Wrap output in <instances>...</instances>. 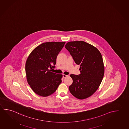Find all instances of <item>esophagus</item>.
Instances as JSON below:
<instances>
[{"instance_id":"1","label":"esophagus","mask_w":129,"mask_h":129,"mask_svg":"<svg viewBox=\"0 0 129 129\" xmlns=\"http://www.w3.org/2000/svg\"><path fill=\"white\" fill-rule=\"evenodd\" d=\"M67 76H68V75H66L63 74V75H62L63 78H65V77H66Z\"/></svg>"}]
</instances>
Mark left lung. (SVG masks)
<instances>
[{
  "instance_id": "8db88e82",
  "label": "left lung",
  "mask_w": 129,
  "mask_h": 129,
  "mask_svg": "<svg viewBox=\"0 0 129 129\" xmlns=\"http://www.w3.org/2000/svg\"><path fill=\"white\" fill-rule=\"evenodd\" d=\"M65 47L80 66L81 74L70 75L73 80L69 87L70 92L79 99L90 97L99 87L104 76L102 54L96 48L84 41L68 42Z\"/></svg>"
}]
</instances>
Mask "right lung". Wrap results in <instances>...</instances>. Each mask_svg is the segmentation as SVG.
I'll use <instances>...</instances> for the list:
<instances>
[{
  "mask_svg": "<svg viewBox=\"0 0 129 129\" xmlns=\"http://www.w3.org/2000/svg\"><path fill=\"white\" fill-rule=\"evenodd\" d=\"M64 42H47L35 48L30 54L25 65L27 82L34 92L47 96L56 90L62 75L51 72L55 68L57 55Z\"/></svg>",
  "mask_w": 129,
  "mask_h": 129,
  "instance_id": "1",
  "label": "right lung"
}]
</instances>
